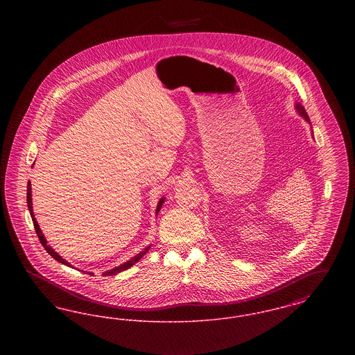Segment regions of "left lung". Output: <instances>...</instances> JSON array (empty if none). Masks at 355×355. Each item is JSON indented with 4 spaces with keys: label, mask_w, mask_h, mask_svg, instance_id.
Wrapping results in <instances>:
<instances>
[{
    "label": "left lung",
    "mask_w": 355,
    "mask_h": 355,
    "mask_svg": "<svg viewBox=\"0 0 355 355\" xmlns=\"http://www.w3.org/2000/svg\"><path fill=\"white\" fill-rule=\"evenodd\" d=\"M295 110L298 112V114H300V116H301L306 122H309V123H310V119H309V116H307V113H306L304 106H302L300 102H295ZM313 138H314V135H313Z\"/></svg>",
    "instance_id": "8db88e82"
}]
</instances>
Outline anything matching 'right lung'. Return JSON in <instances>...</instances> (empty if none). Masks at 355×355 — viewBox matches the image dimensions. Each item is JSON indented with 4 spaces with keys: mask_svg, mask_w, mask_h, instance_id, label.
<instances>
[{
    "mask_svg": "<svg viewBox=\"0 0 355 355\" xmlns=\"http://www.w3.org/2000/svg\"><path fill=\"white\" fill-rule=\"evenodd\" d=\"M26 201H28V207H29V211H31V217H32V220H33L34 229H35V233H37V236L40 238V242L42 243V246L45 248V250L48 252V253L51 254V257L55 259V261H58L60 263H62V265H67L69 268H73L70 263H69L68 261H65L61 255L58 253H55L53 249H51V246L48 245V241H46V238L42 234V232H41V229H40V225H38V222L35 220V217H34L33 213V203H32V184H31V181L28 182V190H26ZM165 202V197H162L161 200H159V202L157 205V209H155V214H158L159 213V210H161V207H162V205ZM150 246L152 245H149L145 250H142V252H139V253L135 255L133 258H130L129 261H126L125 263H122V265H119L117 268H114V269H112V270L105 271L102 275H116L117 272H121V271L126 270V269H129V268H132L133 265H135L145 254L149 252V249H150ZM74 269V268H73ZM89 274H92L93 275V272H89Z\"/></svg>",
    "mask_w": 355,
    "mask_h": 355,
    "instance_id": "obj_1",
    "label": "right lung"
}]
</instances>
